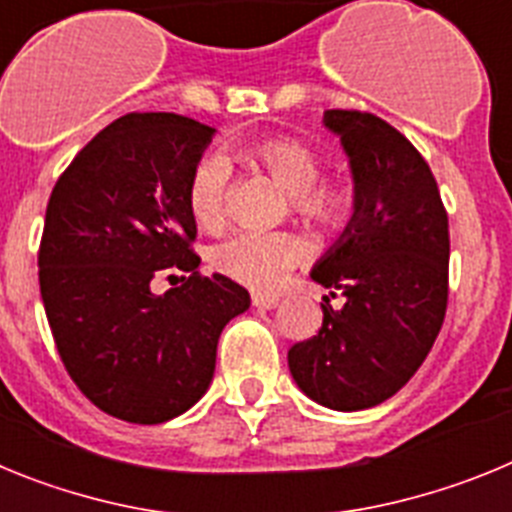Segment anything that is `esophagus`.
I'll list each match as a JSON object with an SVG mask.
<instances>
[{"label":"esophagus","instance_id":"34e87169","mask_svg":"<svg viewBox=\"0 0 512 512\" xmlns=\"http://www.w3.org/2000/svg\"><path fill=\"white\" fill-rule=\"evenodd\" d=\"M253 307H259V310H274V307L279 305V297L277 295H261V292H256V295L251 297Z\"/></svg>","mask_w":512,"mask_h":512}]
</instances>
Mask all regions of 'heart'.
I'll list each match as a JSON object with an SVG mask.
<instances>
[{
  "label": "heart",
  "instance_id": "1",
  "mask_svg": "<svg viewBox=\"0 0 512 512\" xmlns=\"http://www.w3.org/2000/svg\"><path fill=\"white\" fill-rule=\"evenodd\" d=\"M292 197V205L310 223L336 225L348 197L343 189L318 184L320 161L305 143L292 138H269L246 151ZM230 187V164L225 156H202L192 169L187 187L189 212L202 228H217L225 217ZM302 259V243L277 230H238L210 248V266L251 289H274Z\"/></svg>",
  "mask_w": 512,
  "mask_h": 512
}]
</instances>
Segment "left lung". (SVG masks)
Instances as JSON below:
<instances>
[{
  "label": "left lung",
  "mask_w": 512,
  "mask_h": 512,
  "mask_svg": "<svg viewBox=\"0 0 512 512\" xmlns=\"http://www.w3.org/2000/svg\"><path fill=\"white\" fill-rule=\"evenodd\" d=\"M354 182V212L312 266V282L343 295L323 328L289 348L292 379L310 400L354 413L390 400L433 348L449 300V217L425 158L369 112L325 110Z\"/></svg>",
  "instance_id": "1"
}]
</instances>
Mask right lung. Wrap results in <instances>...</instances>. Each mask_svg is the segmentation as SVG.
Returning <instances> with one entry per match:
<instances>
[{
	"instance_id": "add662e5",
	"label": "right lung",
	"mask_w": 512,
	"mask_h": 512,
	"mask_svg": "<svg viewBox=\"0 0 512 512\" xmlns=\"http://www.w3.org/2000/svg\"><path fill=\"white\" fill-rule=\"evenodd\" d=\"M215 128L133 112L94 135L53 187L40 297L66 372L112 418L156 425L187 413L215 374L217 338L251 307L241 284L202 277L187 202ZM187 270L152 292L158 270Z\"/></svg>"
}]
</instances>
